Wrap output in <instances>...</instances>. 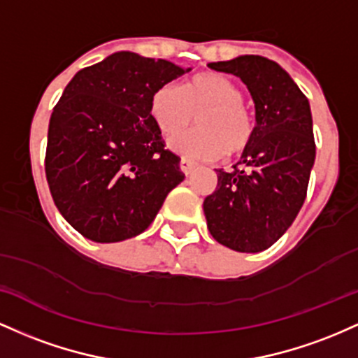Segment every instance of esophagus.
I'll return each instance as SVG.
<instances>
[{"label":"esophagus","mask_w":358,"mask_h":358,"mask_svg":"<svg viewBox=\"0 0 358 358\" xmlns=\"http://www.w3.org/2000/svg\"><path fill=\"white\" fill-rule=\"evenodd\" d=\"M179 167H180V171L184 172V174L189 176V174H192V172H194L196 164H194V162H191L189 159L182 157V159H180V162H179Z\"/></svg>","instance_id":"esophagus-1"}]
</instances>
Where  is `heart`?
<instances>
[{
  "label": "heart",
  "mask_w": 358,
  "mask_h": 358,
  "mask_svg": "<svg viewBox=\"0 0 358 358\" xmlns=\"http://www.w3.org/2000/svg\"><path fill=\"white\" fill-rule=\"evenodd\" d=\"M243 94L227 76L201 72L180 86L166 84L150 98V116L166 136L178 135L198 115L196 130L169 142L191 160H216L227 152L238 155L254 138V120L243 106Z\"/></svg>",
  "instance_id": "obj_1"
}]
</instances>
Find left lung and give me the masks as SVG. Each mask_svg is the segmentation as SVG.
Masks as SVG:
<instances>
[{
  "instance_id": "8db88e82",
  "label": "left lung",
  "mask_w": 358,
  "mask_h": 358,
  "mask_svg": "<svg viewBox=\"0 0 358 358\" xmlns=\"http://www.w3.org/2000/svg\"><path fill=\"white\" fill-rule=\"evenodd\" d=\"M208 66L243 81L255 103L254 138L242 160L216 169V191L203 203L213 238L255 254L275 243L306 199L316 157L309 101L279 64L240 55Z\"/></svg>"
}]
</instances>
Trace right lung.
<instances>
[{
    "instance_id": "add662e5",
    "label": "right lung",
    "mask_w": 358,
    "mask_h": 358,
    "mask_svg": "<svg viewBox=\"0 0 358 358\" xmlns=\"http://www.w3.org/2000/svg\"><path fill=\"white\" fill-rule=\"evenodd\" d=\"M189 71L116 52L66 86L50 116L45 176L60 215L83 236L111 243L140 235L184 180L148 106Z\"/></svg>"
}]
</instances>
